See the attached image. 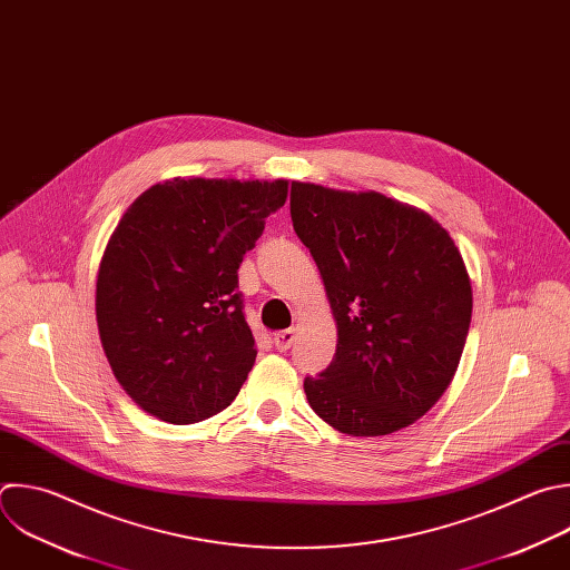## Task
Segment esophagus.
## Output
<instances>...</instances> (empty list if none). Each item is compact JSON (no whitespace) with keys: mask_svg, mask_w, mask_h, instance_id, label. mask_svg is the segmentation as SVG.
Returning <instances> with one entry per match:
<instances>
[{"mask_svg":"<svg viewBox=\"0 0 570 570\" xmlns=\"http://www.w3.org/2000/svg\"><path fill=\"white\" fill-rule=\"evenodd\" d=\"M295 335H297V328L293 326V328H286V331H279L277 335H275V346H277V351H288L291 348V344L295 342Z\"/></svg>","mask_w":570,"mask_h":570,"instance_id":"obj_1","label":"esophagus"}]
</instances>
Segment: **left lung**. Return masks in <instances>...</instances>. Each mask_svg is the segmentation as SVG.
<instances>
[{
	"instance_id": "1",
	"label": "left lung",
	"mask_w": 570,
	"mask_h": 570,
	"mask_svg": "<svg viewBox=\"0 0 570 570\" xmlns=\"http://www.w3.org/2000/svg\"><path fill=\"white\" fill-rule=\"evenodd\" d=\"M293 228L337 328L331 364L306 377L311 410L348 436H387L450 387L472 320V282L450 233L381 193L293 180Z\"/></svg>"
}]
</instances>
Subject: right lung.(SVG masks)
<instances>
[{"label": "right lung", "mask_w": 570, "mask_h": 570, "mask_svg": "<svg viewBox=\"0 0 570 570\" xmlns=\"http://www.w3.org/2000/svg\"><path fill=\"white\" fill-rule=\"evenodd\" d=\"M288 180L169 178L114 228L96 279V322L125 394L189 425L224 412L255 364L237 271L282 208Z\"/></svg>", "instance_id": "add662e5"}]
</instances>
